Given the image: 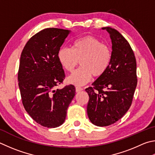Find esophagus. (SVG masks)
Returning <instances> with one entry per match:
<instances>
[{
	"label": "esophagus",
	"instance_id": "1",
	"mask_svg": "<svg viewBox=\"0 0 155 155\" xmlns=\"http://www.w3.org/2000/svg\"><path fill=\"white\" fill-rule=\"evenodd\" d=\"M75 89H76V92H79L81 91H82L83 89L82 88V87H75Z\"/></svg>",
	"mask_w": 155,
	"mask_h": 155
}]
</instances>
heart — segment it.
<instances>
[{
    "label": "heart",
    "instance_id": "obj_1",
    "mask_svg": "<svg viewBox=\"0 0 155 155\" xmlns=\"http://www.w3.org/2000/svg\"><path fill=\"white\" fill-rule=\"evenodd\" d=\"M58 59L63 68L72 72L79 63L81 67L69 76L67 81L75 85L87 83L92 75L100 77L108 68L112 59L111 49L100 39L87 35L75 41L72 48L64 47L58 52Z\"/></svg>",
    "mask_w": 155,
    "mask_h": 155
}]
</instances>
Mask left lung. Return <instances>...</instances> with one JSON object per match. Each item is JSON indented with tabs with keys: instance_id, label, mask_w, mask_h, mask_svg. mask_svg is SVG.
<instances>
[{
	"instance_id": "1",
	"label": "left lung",
	"mask_w": 155,
	"mask_h": 155,
	"mask_svg": "<svg viewBox=\"0 0 155 155\" xmlns=\"http://www.w3.org/2000/svg\"><path fill=\"white\" fill-rule=\"evenodd\" d=\"M112 40V59L108 68L85 89L89 99L87 114L93 124L112 125L121 119L131 105L137 78L136 60L128 41L117 30L102 28Z\"/></svg>"
}]
</instances>
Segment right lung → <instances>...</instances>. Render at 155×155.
I'll return each mask as SVG.
<instances>
[{
	"instance_id": "right-lung-1",
	"label": "right lung",
	"mask_w": 155,
	"mask_h": 155,
	"mask_svg": "<svg viewBox=\"0 0 155 155\" xmlns=\"http://www.w3.org/2000/svg\"><path fill=\"white\" fill-rule=\"evenodd\" d=\"M70 31L49 28L30 38L22 51L18 85L22 104L34 120L55 128L64 122L67 109L75 95V87H56L65 78L58 52Z\"/></svg>"
}]
</instances>
